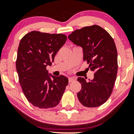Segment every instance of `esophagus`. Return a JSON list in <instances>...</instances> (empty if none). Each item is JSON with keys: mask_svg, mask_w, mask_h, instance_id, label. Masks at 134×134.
<instances>
[{"mask_svg": "<svg viewBox=\"0 0 134 134\" xmlns=\"http://www.w3.org/2000/svg\"><path fill=\"white\" fill-rule=\"evenodd\" d=\"M74 78H73V77H69V83H71V82H72V81H74Z\"/></svg>", "mask_w": 134, "mask_h": 134, "instance_id": "obj_1", "label": "esophagus"}]
</instances>
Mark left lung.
Segmentation results:
<instances>
[{"label": "left lung", "instance_id": "1", "mask_svg": "<svg viewBox=\"0 0 134 134\" xmlns=\"http://www.w3.org/2000/svg\"><path fill=\"white\" fill-rule=\"evenodd\" d=\"M69 39L83 48V60L94 71V78L87 81L78 77L81 89L77 97L83 106H99L112 94L118 72V54L115 42L107 31L96 25L77 29Z\"/></svg>", "mask_w": 134, "mask_h": 134}]
</instances>
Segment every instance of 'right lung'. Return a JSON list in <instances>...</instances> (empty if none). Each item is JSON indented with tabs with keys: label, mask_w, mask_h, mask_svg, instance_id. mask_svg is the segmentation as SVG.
<instances>
[{
	"label": "right lung",
	"mask_w": 134,
	"mask_h": 134,
	"mask_svg": "<svg viewBox=\"0 0 134 134\" xmlns=\"http://www.w3.org/2000/svg\"><path fill=\"white\" fill-rule=\"evenodd\" d=\"M67 40L66 35L32 31L22 38L16 67L26 98L33 106L48 109L58 105L69 83L64 76L48 73L54 57Z\"/></svg>",
	"instance_id": "right-lung-1"
}]
</instances>
